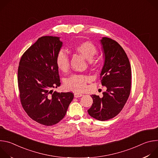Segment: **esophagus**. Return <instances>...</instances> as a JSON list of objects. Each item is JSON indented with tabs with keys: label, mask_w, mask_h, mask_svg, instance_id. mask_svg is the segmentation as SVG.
Here are the masks:
<instances>
[{
	"label": "esophagus",
	"mask_w": 158,
	"mask_h": 158,
	"mask_svg": "<svg viewBox=\"0 0 158 158\" xmlns=\"http://www.w3.org/2000/svg\"><path fill=\"white\" fill-rule=\"evenodd\" d=\"M82 96V94L81 93H74V97L75 98H80Z\"/></svg>",
	"instance_id": "esophagus-1"
}]
</instances>
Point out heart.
Instances as JSON below:
<instances>
[{
  "label": "heart",
  "mask_w": 158,
  "mask_h": 158,
  "mask_svg": "<svg viewBox=\"0 0 158 158\" xmlns=\"http://www.w3.org/2000/svg\"><path fill=\"white\" fill-rule=\"evenodd\" d=\"M74 49L76 52L89 60V62L93 66H96L98 60L94 57L98 52L95 45L89 41L82 42L77 44ZM56 64L57 68L63 73L68 71L70 66L69 58L64 52L60 51L57 54ZM90 81V77L83 74H74L67 79L65 87L67 90L74 91H83L86 88L87 83Z\"/></svg>",
  "instance_id": "1"
}]
</instances>
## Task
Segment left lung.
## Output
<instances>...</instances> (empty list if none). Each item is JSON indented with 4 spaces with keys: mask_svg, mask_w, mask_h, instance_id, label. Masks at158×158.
Here are the masks:
<instances>
[{
    "mask_svg": "<svg viewBox=\"0 0 158 158\" xmlns=\"http://www.w3.org/2000/svg\"><path fill=\"white\" fill-rule=\"evenodd\" d=\"M101 42L105 61L100 79L107 90L102 98L91 95L93 103L87 112L91 117L104 121L116 116L126 103L131 92V69L127 54L116 41L102 37Z\"/></svg>",
    "mask_w": 158,
    "mask_h": 158,
    "instance_id": "8db88e82",
    "label": "left lung"
}]
</instances>
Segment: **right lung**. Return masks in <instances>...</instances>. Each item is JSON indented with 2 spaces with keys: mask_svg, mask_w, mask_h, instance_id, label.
Masks as SVG:
<instances>
[{
  "mask_svg": "<svg viewBox=\"0 0 158 158\" xmlns=\"http://www.w3.org/2000/svg\"><path fill=\"white\" fill-rule=\"evenodd\" d=\"M59 37L43 36L22 56L18 67L19 98L27 115L47 126L65 116L73 93H57L60 85L56 58L62 47Z\"/></svg>",
  "mask_w": 158,
  "mask_h": 158,
  "instance_id": "obj_1",
  "label": "right lung"
}]
</instances>
